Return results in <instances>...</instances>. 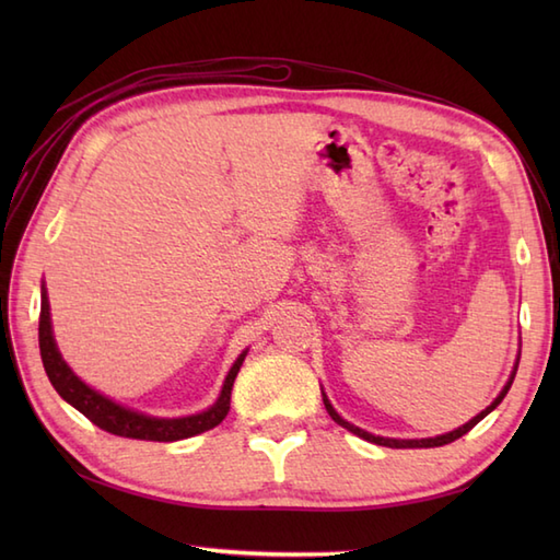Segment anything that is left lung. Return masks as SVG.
I'll return each mask as SVG.
<instances>
[{"instance_id": "8db88e82", "label": "left lung", "mask_w": 560, "mask_h": 560, "mask_svg": "<svg viewBox=\"0 0 560 560\" xmlns=\"http://www.w3.org/2000/svg\"><path fill=\"white\" fill-rule=\"evenodd\" d=\"M517 363H520V353H517V359H515V368H513V373H510V377H508V383H505V387L501 389V395H498L489 407H486L481 413H477L474 416L471 421H467L464 425H459V428H455V431H450V433H443V435H435V438H416V440H399V438H383V435H373V433H368V431H363V428H359V425H353V423H349L347 419H341V416L337 413V409L331 407V401L327 399V395L323 392V401H325V409H327V413L331 416V419H335V423H339L341 428H347V431H351L353 435H359V438H363V440H368V443H375V445H383V447H440V445H447V443H452V440H457V438H462L464 433H469L474 425H477L483 416H489L498 404L503 401V397L508 395V389H510V385H513V380H515V373H517Z\"/></svg>"}]
</instances>
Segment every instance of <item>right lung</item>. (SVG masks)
<instances>
[{"mask_svg":"<svg viewBox=\"0 0 560 560\" xmlns=\"http://www.w3.org/2000/svg\"><path fill=\"white\" fill-rule=\"evenodd\" d=\"M38 341H40V359L45 365V373L50 377V383L57 389L59 397L86 416L89 421L103 428V431H108L113 435H122V438H135V440H156V443L185 440V438L205 433L213 425H219L231 409V389L235 383V375L241 371V365L247 355V349L237 355L229 375L223 380L219 399L213 401L209 409L192 416H177V419H161V416H149L144 411L129 409L125 404H117L115 399L105 397L103 392L83 383V380L71 371L67 361L62 359V353H59L57 341L52 337L50 301H47L45 283L40 287Z\"/></svg>","mask_w":560,"mask_h":560,"instance_id":"right-lung-1","label":"right lung"}]
</instances>
